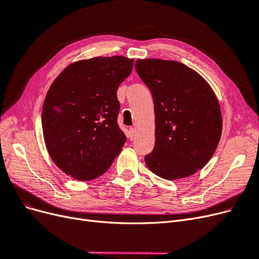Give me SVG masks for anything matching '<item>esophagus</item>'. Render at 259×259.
Instances as JSON below:
<instances>
[{"instance_id": "1", "label": "esophagus", "mask_w": 259, "mask_h": 259, "mask_svg": "<svg viewBox=\"0 0 259 259\" xmlns=\"http://www.w3.org/2000/svg\"><path fill=\"white\" fill-rule=\"evenodd\" d=\"M130 137H131V139H133L135 137V134H136V130L134 128V127H130Z\"/></svg>"}]
</instances>
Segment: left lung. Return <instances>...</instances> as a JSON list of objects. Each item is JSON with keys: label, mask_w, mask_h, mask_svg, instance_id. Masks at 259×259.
<instances>
[{"label": "left lung", "mask_w": 259, "mask_h": 259, "mask_svg": "<svg viewBox=\"0 0 259 259\" xmlns=\"http://www.w3.org/2000/svg\"><path fill=\"white\" fill-rule=\"evenodd\" d=\"M135 67L154 103L155 144L145 156L148 168L167 180L193 175L210 160L222 136L214 91L182 62L148 58Z\"/></svg>", "instance_id": "8db88e82"}]
</instances>
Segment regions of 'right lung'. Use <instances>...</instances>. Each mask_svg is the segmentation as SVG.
Returning a JSON list of instances; mask_svg holds the SVG:
<instances>
[{
	"instance_id": "1",
	"label": "right lung",
	"mask_w": 259,
	"mask_h": 259,
	"mask_svg": "<svg viewBox=\"0 0 259 259\" xmlns=\"http://www.w3.org/2000/svg\"><path fill=\"white\" fill-rule=\"evenodd\" d=\"M134 59L94 57L69 65L46 94L42 128L56 165L81 182L106 173L126 142L117 125L119 85Z\"/></svg>"
}]
</instances>
